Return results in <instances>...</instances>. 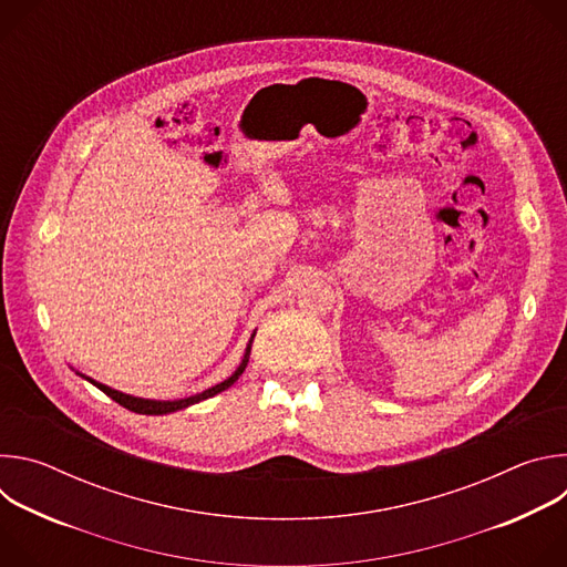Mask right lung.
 I'll return each mask as SVG.
<instances>
[{"mask_svg":"<svg viewBox=\"0 0 567 567\" xmlns=\"http://www.w3.org/2000/svg\"><path fill=\"white\" fill-rule=\"evenodd\" d=\"M247 361H249V350H247L245 361H241V365H239L226 381H221V383H217V385L204 390L202 394H195V396H188V399H179V401H150V399H136V396L123 394V392H118V390H112V388H107V385H103V383H96V381H92V379H87V381H92L99 390H103L107 396H112L116 403H121L123 409H127V411H132V413H138V415H166V413H175V411L188 409V406H193V403L204 401V399H208V396H213V394H217V392L230 388V385L239 379V374L245 372Z\"/></svg>","mask_w":567,"mask_h":567,"instance_id":"right-lung-1","label":"right lung"}]
</instances>
